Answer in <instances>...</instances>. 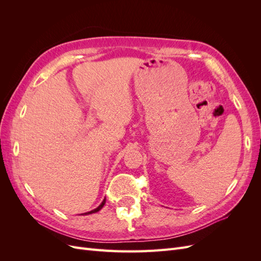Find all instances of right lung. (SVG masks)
Wrapping results in <instances>:
<instances>
[{
    "label": "right lung",
    "mask_w": 261,
    "mask_h": 261,
    "mask_svg": "<svg viewBox=\"0 0 261 261\" xmlns=\"http://www.w3.org/2000/svg\"><path fill=\"white\" fill-rule=\"evenodd\" d=\"M105 203H106V198L103 199V201H102L100 204H99V207H97L96 209H93V210H91V211H88V212H85V213H82L81 216H87V215H91V213H96V212H98V211H100L101 209H102V207L105 206Z\"/></svg>",
    "instance_id": "obj_1"
}]
</instances>
